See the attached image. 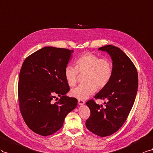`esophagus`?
I'll return each mask as SVG.
<instances>
[{
  "label": "esophagus",
  "mask_w": 153,
  "mask_h": 153,
  "mask_svg": "<svg viewBox=\"0 0 153 153\" xmlns=\"http://www.w3.org/2000/svg\"><path fill=\"white\" fill-rule=\"evenodd\" d=\"M78 104H79L80 106H82L85 104V101H83V100H80L79 99V100H78Z\"/></svg>",
  "instance_id": "34e87169"
}]
</instances>
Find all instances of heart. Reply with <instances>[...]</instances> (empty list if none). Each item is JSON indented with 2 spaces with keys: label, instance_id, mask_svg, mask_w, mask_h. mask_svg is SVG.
Here are the masks:
<instances>
[{
  "label": "heart",
  "instance_id": "b5f03b06",
  "mask_svg": "<svg viewBox=\"0 0 153 153\" xmlns=\"http://www.w3.org/2000/svg\"><path fill=\"white\" fill-rule=\"evenodd\" d=\"M75 68L67 65L64 71L65 80L70 86H74L77 83L78 73L85 74L84 82L71 91L74 97L85 100L94 94L97 88L102 89L110 82L113 67L111 61L107 58H99L95 54L87 52L81 55L74 62Z\"/></svg>",
  "mask_w": 153,
  "mask_h": 153
}]
</instances>
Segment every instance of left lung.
<instances>
[{
  "label": "left lung",
  "instance_id": "obj_1",
  "mask_svg": "<svg viewBox=\"0 0 153 153\" xmlns=\"http://www.w3.org/2000/svg\"><path fill=\"white\" fill-rule=\"evenodd\" d=\"M98 50L108 52L112 59L113 74L108 84L94 97L106 100L105 106L93 99L86 102L90 110L87 129L99 137L110 136L119 130L129 114L138 90V73L134 65L119 47L111 45Z\"/></svg>",
  "mask_w": 153,
  "mask_h": 153
}]
</instances>
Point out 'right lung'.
<instances>
[{
  "label": "right lung",
  "mask_w": 153,
  "mask_h": 153,
  "mask_svg": "<svg viewBox=\"0 0 153 153\" xmlns=\"http://www.w3.org/2000/svg\"><path fill=\"white\" fill-rule=\"evenodd\" d=\"M73 52L43 47L29 56L20 69L18 95L21 114L29 129L42 136L58 131L68 113L77 106V99L66 95L70 88L64 76ZM56 95L60 99L54 103Z\"/></svg>",
  "instance_id": "add662e5"
}]
</instances>
